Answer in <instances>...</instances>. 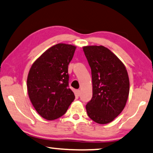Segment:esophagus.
Masks as SVG:
<instances>
[{
  "mask_svg": "<svg viewBox=\"0 0 153 153\" xmlns=\"http://www.w3.org/2000/svg\"><path fill=\"white\" fill-rule=\"evenodd\" d=\"M75 93H76V94L78 96H80V89H77V90L75 91Z\"/></svg>",
  "mask_w": 153,
  "mask_h": 153,
  "instance_id": "esophagus-1",
  "label": "esophagus"
}]
</instances>
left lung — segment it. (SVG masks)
<instances>
[{
	"instance_id": "1",
	"label": "left lung",
	"mask_w": 153,
	"mask_h": 153,
	"mask_svg": "<svg viewBox=\"0 0 153 153\" xmlns=\"http://www.w3.org/2000/svg\"><path fill=\"white\" fill-rule=\"evenodd\" d=\"M91 71L92 98L86 105L87 115L95 123H111L125 108L129 93L126 67L104 46L83 47Z\"/></svg>"
}]
</instances>
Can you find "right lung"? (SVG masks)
<instances>
[{
	"instance_id": "obj_1",
	"label": "right lung",
	"mask_w": 153,
	"mask_h": 153,
	"mask_svg": "<svg viewBox=\"0 0 153 153\" xmlns=\"http://www.w3.org/2000/svg\"><path fill=\"white\" fill-rule=\"evenodd\" d=\"M76 47L59 43L47 50L30 67L27 78L28 97L38 113L48 120L64 115L75 99L68 88V66Z\"/></svg>"
}]
</instances>
